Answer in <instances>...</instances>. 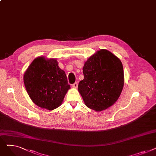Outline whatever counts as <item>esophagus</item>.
Returning <instances> with one entry per match:
<instances>
[{
  "label": "esophagus",
  "instance_id": "34e87169",
  "mask_svg": "<svg viewBox=\"0 0 156 156\" xmlns=\"http://www.w3.org/2000/svg\"><path fill=\"white\" fill-rule=\"evenodd\" d=\"M72 87H73L74 88H77V87H78V83L76 82V83H75L74 84H73V85H72Z\"/></svg>",
  "mask_w": 156,
  "mask_h": 156
}]
</instances>
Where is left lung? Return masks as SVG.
Segmentation results:
<instances>
[{
  "label": "left lung",
  "instance_id": "1",
  "mask_svg": "<svg viewBox=\"0 0 156 156\" xmlns=\"http://www.w3.org/2000/svg\"><path fill=\"white\" fill-rule=\"evenodd\" d=\"M84 79L78 89L88 108L107 109L119 97L124 86L123 67L120 59L106 49H101L85 62Z\"/></svg>",
  "mask_w": 156,
  "mask_h": 156
}]
</instances>
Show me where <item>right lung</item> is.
Masks as SVG:
<instances>
[{"label":"right lung","mask_w":156,"mask_h":156,"mask_svg":"<svg viewBox=\"0 0 156 156\" xmlns=\"http://www.w3.org/2000/svg\"><path fill=\"white\" fill-rule=\"evenodd\" d=\"M23 81L33 102L49 111L59 107L70 88L66 73L59 67L57 61L44 56L32 61L24 73Z\"/></svg>","instance_id":"1"}]
</instances>
